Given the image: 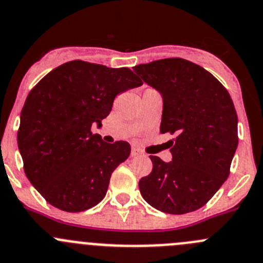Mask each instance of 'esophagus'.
<instances>
[{"mask_svg": "<svg viewBox=\"0 0 263 263\" xmlns=\"http://www.w3.org/2000/svg\"><path fill=\"white\" fill-rule=\"evenodd\" d=\"M142 154V152L140 149H137V147H132L131 150V157L135 158V157H140V155Z\"/></svg>", "mask_w": 263, "mask_h": 263, "instance_id": "obj_1", "label": "esophagus"}]
</instances>
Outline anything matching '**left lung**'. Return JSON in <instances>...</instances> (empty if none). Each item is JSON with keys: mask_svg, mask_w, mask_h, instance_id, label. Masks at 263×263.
Returning a JSON list of instances; mask_svg holds the SVG:
<instances>
[{"mask_svg": "<svg viewBox=\"0 0 263 263\" xmlns=\"http://www.w3.org/2000/svg\"><path fill=\"white\" fill-rule=\"evenodd\" d=\"M134 70L162 95L160 132L176 135L171 162L150 155L153 171L140 180V193L171 215L199 210L230 173L238 147L233 100L210 72L185 59H162Z\"/></svg>", "mask_w": 263, "mask_h": 263, "instance_id": "obj_1", "label": "left lung"}]
</instances>
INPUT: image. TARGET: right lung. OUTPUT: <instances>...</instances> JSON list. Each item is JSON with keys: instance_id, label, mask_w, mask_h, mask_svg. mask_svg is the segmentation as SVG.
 <instances>
[{"instance_id": "1", "label": "right lung", "mask_w": 263, "mask_h": 263, "mask_svg": "<svg viewBox=\"0 0 263 263\" xmlns=\"http://www.w3.org/2000/svg\"><path fill=\"white\" fill-rule=\"evenodd\" d=\"M128 68L73 60L51 70L28 95L17 146L28 180L53 207L81 212L100 203L113 171L128 158L126 141L92 134L118 93L141 86Z\"/></svg>"}]
</instances>
